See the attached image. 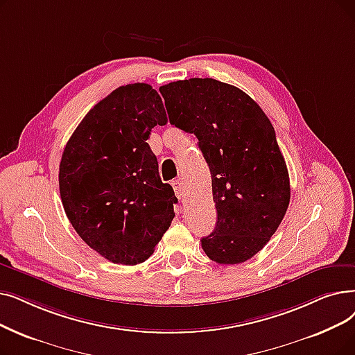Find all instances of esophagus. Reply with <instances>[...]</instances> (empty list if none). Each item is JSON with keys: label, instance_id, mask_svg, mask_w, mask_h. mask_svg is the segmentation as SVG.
Wrapping results in <instances>:
<instances>
[{"label": "esophagus", "instance_id": "34e87169", "mask_svg": "<svg viewBox=\"0 0 355 355\" xmlns=\"http://www.w3.org/2000/svg\"><path fill=\"white\" fill-rule=\"evenodd\" d=\"M171 184H173V189L175 191V196L178 198H181L182 197V182L180 180H174Z\"/></svg>", "mask_w": 355, "mask_h": 355}]
</instances>
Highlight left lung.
Masks as SVG:
<instances>
[{
    "label": "left lung",
    "mask_w": 355,
    "mask_h": 355,
    "mask_svg": "<svg viewBox=\"0 0 355 355\" xmlns=\"http://www.w3.org/2000/svg\"><path fill=\"white\" fill-rule=\"evenodd\" d=\"M169 123L194 133L211 174L218 210L202 238L206 255L239 264L264 248L290 203V180L270 119L234 85L190 78L159 87Z\"/></svg>",
    "instance_id": "left-lung-1"
}]
</instances>
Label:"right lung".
Returning <instances> with one entry per match:
<instances>
[{"instance_id": "1", "label": "right lung", "mask_w": 355, "mask_h": 355, "mask_svg": "<svg viewBox=\"0 0 355 355\" xmlns=\"http://www.w3.org/2000/svg\"><path fill=\"white\" fill-rule=\"evenodd\" d=\"M166 121L157 89L123 85L92 107L64 149L59 191L65 213L89 248L114 264L146 261L175 216L178 198L161 181L146 142Z\"/></svg>"}]
</instances>
